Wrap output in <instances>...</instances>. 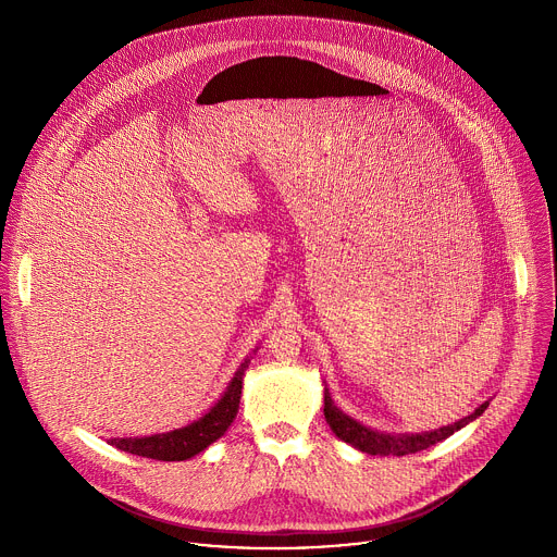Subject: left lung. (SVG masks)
<instances>
[{"mask_svg":"<svg viewBox=\"0 0 557 557\" xmlns=\"http://www.w3.org/2000/svg\"><path fill=\"white\" fill-rule=\"evenodd\" d=\"M490 404H483L481 408H475V412H471L469 417L456 421L454 425L434 430V432H425V434H381L374 432L361 423H357L355 419L346 417L331 399L329 389H324V414L326 421L331 425V430L344 441L350 443L352 447L372 454V456H406V454H417L421 449H428L441 441H445L447 436H451L454 432H458L460 428H465L467 423H471L473 419H479Z\"/></svg>","mask_w":557,"mask_h":557,"instance_id":"8db88e82","label":"left lung"}]
</instances>
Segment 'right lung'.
<instances>
[{
    "mask_svg": "<svg viewBox=\"0 0 557 557\" xmlns=\"http://www.w3.org/2000/svg\"><path fill=\"white\" fill-rule=\"evenodd\" d=\"M247 366H249V359L237 368L235 376L226 385V392L222 394V399L202 419L189 423L187 428H181L168 434L145 436V438H112L108 443L123 451L153 458V460H187L200 454L205 447L218 441L226 432V428L233 423L237 408H240L243 374Z\"/></svg>",
    "mask_w": 557,
    "mask_h": 557,
    "instance_id": "right-lung-1",
    "label": "right lung"
}]
</instances>
